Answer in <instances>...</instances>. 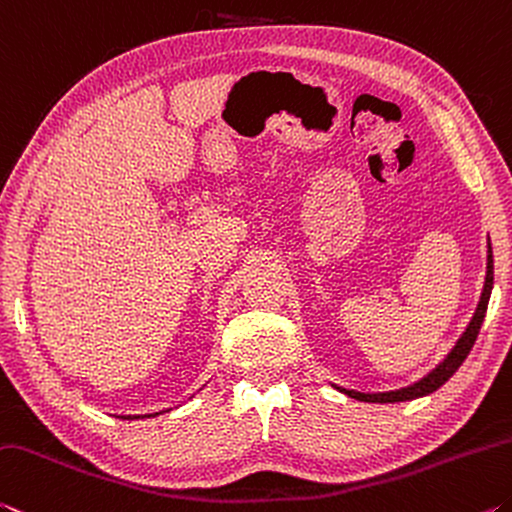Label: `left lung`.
Returning a JSON list of instances; mask_svg holds the SVG:
<instances>
[{"instance_id": "left-lung-1", "label": "left lung", "mask_w": 512, "mask_h": 512, "mask_svg": "<svg viewBox=\"0 0 512 512\" xmlns=\"http://www.w3.org/2000/svg\"><path fill=\"white\" fill-rule=\"evenodd\" d=\"M492 281H494V265H492V247L488 245V274H485V286H483V292H481V301H479V306H476V313L472 317V322H469L465 333L460 335L456 347L449 351V356L442 360V363L435 367L431 374H426L422 381H417V383L408 385V388H401V390L379 392V395H370V392L345 390V388H338V390L345 392V395H349V397L360 399V401H372V404H390V401H406V399H417V397L431 395L433 390H438L442 383H447L451 376H454V372L458 370L460 365H463V360L467 358L469 351H472L474 342H476V335H479V331H481L485 311H488Z\"/></svg>"}]
</instances>
